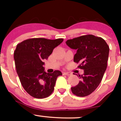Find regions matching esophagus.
I'll return each instance as SVG.
<instances>
[{"label":"esophagus","mask_w":121,"mask_h":121,"mask_svg":"<svg viewBox=\"0 0 121 121\" xmlns=\"http://www.w3.org/2000/svg\"><path fill=\"white\" fill-rule=\"evenodd\" d=\"M63 74H65V75H66V76H71L72 74V73H70V72H63Z\"/></svg>","instance_id":"34e87169"}]
</instances>
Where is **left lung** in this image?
Segmentation results:
<instances>
[{
  "label": "left lung",
  "mask_w": 121,
  "mask_h": 121,
  "mask_svg": "<svg viewBox=\"0 0 121 121\" xmlns=\"http://www.w3.org/2000/svg\"><path fill=\"white\" fill-rule=\"evenodd\" d=\"M66 44L77 50L74 62L80 64L78 68L84 69V74H79L80 81L72 92L78 97L91 94L100 84L107 68L109 47L103 39L93 35H86L68 40Z\"/></svg>",
  "instance_id": "left-lung-1"
}]
</instances>
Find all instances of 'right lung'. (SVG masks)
Wrapping results in <instances>:
<instances>
[{"instance_id":"obj_1","label":"right lung","mask_w":121,"mask_h":121,"mask_svg":"<svg viewBox=\"0 0 121 121\" xmlns=\"http://www.w3.org/2000/svg\"><path fill=\"white\" fill-rule=\"evenodd\" d=\"M63 40L29 39L16 46L14 52L16 72L23 88L32 97L44 98L53 91L57 78L62 73L60 70L52 73L45 72L44 60L48 59Z\"/></svg>"}]
</instances>
